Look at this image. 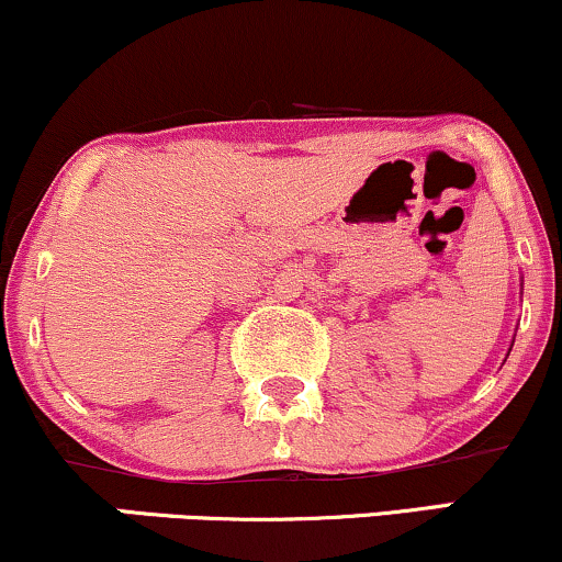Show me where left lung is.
<instances>
[{
	"label": "left lung",
	"instance_id": "1",
	"mask_svg": "<svg viewBox=\"0 0 562 562\" xmlns=\"http://www.w3.org/2000/svg\"><path fill=\"white\" fill-rule=\"evenodd\" d=\"M510 349H514V344H510Z\"/></svg>",
	"mask_w": 562,
	"mask_h": 562
}]
</instances>
